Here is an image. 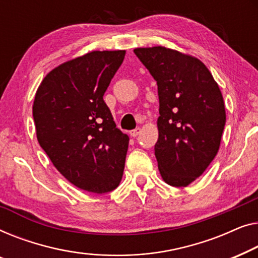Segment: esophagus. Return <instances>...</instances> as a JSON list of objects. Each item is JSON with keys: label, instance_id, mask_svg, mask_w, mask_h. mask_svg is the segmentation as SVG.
Instances as JSON below:
<instances>
[{"label": "esophagus", "instance_id": "34e87169", "mask_svg": "<svg viewBox=\"0 0 258 258\" xmlns=\"http://www.w3.org/2000/svg\"><path fill=\"white\" fill-rule=\"evenodd\" d=\"M140 132H141V128L140 127H137V128H134L132 131H130V134H131V137L136 138L138 134H140Z\"/></svg>", "mask_w": 258, "mask_h": 258}]
</instances>
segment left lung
Instances as JSON below:
<instances>
[{
	"label": "left lung",
	"instance_id": "left-lung-1",
	"mask_svg": "<svg viewBox=\"0 0 258 258\" xmlns=\"http://www.w3.org/2000/svg\"><path fill=\"white\" fill-rule=\"evenodd\" d=\"M134 53L158 85L159 170L170 186L186 187L219 152L226 125L222 93L198 58L164 46L137 48Z\"/></svg>",
	"mask_w": 258,
	"mask_h": 258
}]
</instances>
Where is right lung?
Masks as SVG:
<instances>
[{
  "label": "right lung",
  "mask_w": 258,
  "mask_h": 258,
  "mask_svg": "<svg viewBox=\"0 0 258 258\" xmlns=\"http://www.w3.org/2000/svg\"><path fill=\"white\" fill-rule=\"evenodd\" d=\"M125 50L92 51L53 69L36 92L32 115L41 147L76 187L103 194L120 183L130 138L103 99Z\"/></svg>",
  "instance_id": "right-lung-1"
}]
</instances>
